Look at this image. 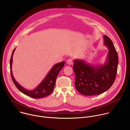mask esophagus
Here are the masks:
<instances>
[{
	"mask_svg": "<svg viewBox=\"0 0 130 130\" xmlns=\"http://www.w3.org/2000/svg\"><path fill=\"white\" fill-rule=\"evenodd\" d=\"M67 64H68L69 65L73 64V60L71 59H69L67 60Z\"/></svg>",
	"mask_w": 130,
	"mask_h": 130,
	"instance_id": "1",
	"label": "esophagus"
}]
</instances>
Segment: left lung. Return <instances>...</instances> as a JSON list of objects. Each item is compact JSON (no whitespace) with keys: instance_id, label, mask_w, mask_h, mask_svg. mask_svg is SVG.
Instances as JSON below:
<instances>
[{"instance_id":"8db88e82","label":"left lung","mask_w":130,"mask_h":130,"mask_svg":"<svg viewBox=\"0 0 130 130\" xmlns=\"http://www.w3.org/2000/svg\"><path fill=\"white\" fill-rule=\"evenodd\" d=\"M104 44L109 50L104 64L92 66L84 60H74L76 89L84 95L100 94L108 90L116 78L118 63L117 53L112 41L104 36Z\"/></svg>"}]
</instances>
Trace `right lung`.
Returning <instances> with one entry per match:
<instances>
[{
	"instance_id": "obj_1",
	"label": "right lung",
	"mask_w": 130,
	"mask_h": 130,
	"mask_svg": "<svg viewBox=\"0 0 130 130\" xmlns=\"http://www.w3.org/2000/svg\"><path fill=\"white\" fill-rule=\"evenodd\" d=\"M16 48L13 50L10 59V70L12 79L17 88L24 94L35 99H39L45 97L49 95L53 90L56 78L59 72L64 65V61L58 63L52 67L46 77L42 82L34 89L27 90L19 84L15 79L13 75L12 67L13 63V56Z\"/></svg>"
}]
</instances>
